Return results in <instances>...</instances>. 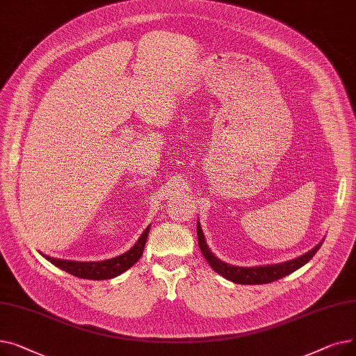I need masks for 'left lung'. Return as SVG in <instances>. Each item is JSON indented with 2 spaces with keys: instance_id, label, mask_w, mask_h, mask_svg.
I'll list each match as a JSON object with an SVG mask.
<instances>
[{
  "instance_id": "1",
  "label": "left lung",
  "mask_w": 356,
  "mask_h": 356,
  "mask_svg": "<svg viewBox=\"0 0 356 356\" xmlns=\"http://www.w3.org/2000/svg\"><path fill=\"white\" fill-rule=\"evenodd\" d=\"M197 244H199V248H200L204 259L209 263V266L222 277H225L227 280H231L232 283H236V284H267V283H273V282H275V280H280V278L291 274L293 271L298 270L302 266L309 263V261L313 258V255L317 252V250L321 248L323 242L317 244L312 251L303 254L302 257L287 261V263L273 264V266H261V267H252V268L234 267V266L225 264L223 261L216 258L212 254V251L209 250L207 241H204L199 222H197Z\"/></svg>"
}]
</instances>
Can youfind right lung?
I'll return each mask as SVG.
<instances>
[{"label": "right lung", "mask_w": 356, "mask_h": 356, "mask_svg": "<svg viewBox=\"0 0 356 356\" xmlns=\"http://www.w3.org/2000/svg\"><path fill=\"white\" fill-rule=\"evenodd\" d=\"M149 227L141 234L138 238L137 244L127 251L125 254L106 259V261H99V263H76V261H66V259H56L46 257L50 263H53L56 267H59L60 270L74 275L79 278H88V280H108L112 277H117L127 271L129 267H133L137 261L141 258L145 241L148 236Z\"/></svg>", "instance_id": "add662e5"}]
</instances>
